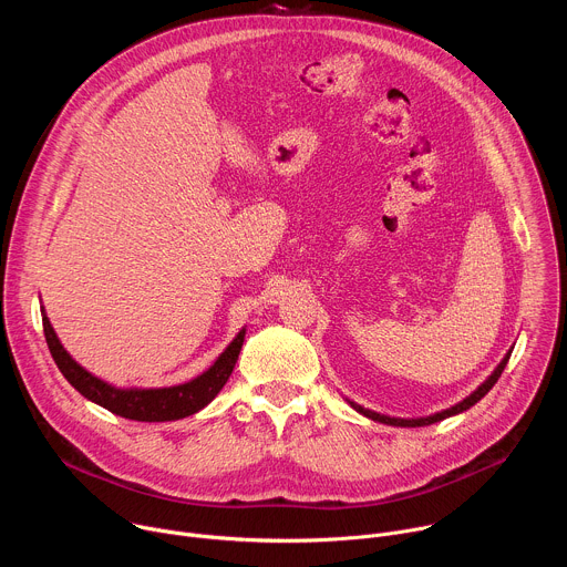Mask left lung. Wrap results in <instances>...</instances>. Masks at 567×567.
I'll return each instance as SVG.
<instances>
[{
	"instance_id": "8db88e82",
	"label": "left lung",
	"mask_w": 567,
	"mask_h": 567,
	"mask_svg": "<svg viewBox=\"0 0 567 567\" xmlns=\"http://www.w3.org/2000/svg\"><path fill=\"white\" fill-rule=\"evenodd\" d=\"M509 357H512V352L501 361V365L494 370V374H492L487 381H484V383H482L473 394H468L464 401L455 403V406H453V409H449V411H442V413L431 415V417H424V420H396V417H385V415H379V413H372V411H365V409L357 406L354 401H350V403H352V409H357L361 415H365V417H370V420H374V422H381V424H390V426H429V424L442 422V420H446V417H451V415H457V413H462V411L471 409L473 403H477L484 394H487V392L496 385V381L501 379V374H503V370H505V365H507Z\"/></svg>"
}]
</instances>
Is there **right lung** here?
Masks as SVG:
<instances>
[{
  "instance_id": "1",
  "label": "right lung",
  "mask_w": 567,
  "mask_h": 567,
  "mask_svg": "<svg viewBox=\"0 0 567 567\" xmlns=\"http://www.w3.org/2000/svg\"><path fill=\"white\" fill-rule=\"evenodd\" d=\"M42 328H44L49 352L55 365L60 368V372L64 374V379L80 394L99 403V406L107 409L114 415H121L125 420H136V422H173L202 411L228 381L237 363L241 343H245V330H241L233 339V343L219 354V359L204 374H199L188 383L173 385V388H156V390H121L96 379L85 368H80L60 346L47 316H42Z\"/></svg>"
}]
</instances>
